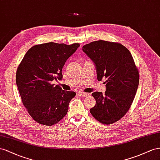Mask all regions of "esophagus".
I'll return each instance as SVG.
<instances>
[{"label": "esophagus", "instance_id": "34e87169", "mask_svg": "<svg viewBox=\"0 0 160 160\" xmlns=\"http://www.w3.org/2000/svg\"><path fill=\"white\" fill-rule=\"evenodd\" d=\"M78 94L80 96H82V97H87L88 95H89L88 93L84 92H78Z\"/></svg>", "mask_w": 160, "mask_h": 160}]
</instances>
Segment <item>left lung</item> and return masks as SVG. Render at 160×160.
<instances>
[{
  "label": "left lung",
  "mask_w": 160,
  "mask_h": 160,
  "mask_svg": "<svg viewBox=\"0 0 160 160\" xmlns=\"http://www.w3.org/2000/svg\"><path fill=\"white\" fill-rule=\"evenodd\" d=\"M82 51L95 65L97 80L106 79L107 90L92 92L96 105L92 116L104 124L120 120L132 103L139 82V73L130 52L124 45L105 40L84 45Z\"/></svg>",
  "instance_id": "8db88e82"
}]
</instances>
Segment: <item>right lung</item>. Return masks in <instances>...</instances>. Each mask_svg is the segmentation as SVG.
Listing matches in <instances>:
<instances>
[{
  "label": "right lung",
  "instance_id": "right-lung-1",
  "mask_svg": "<svg viewBox=\"0 0 160 160\" xmlns=\"http://www.w3.org/2000/svg\"><path fill=\"white\" fill-rule=\"evenodd\" d=\"M80 47L48 42L35 45L26 53L16 73V84L23 105L39 124L52 126L63 118L76 95L52 81L62 80L65 61Z\"/></svg>",
  "mask_w": 160,
  "mask_h": 160
}]
</instances>
